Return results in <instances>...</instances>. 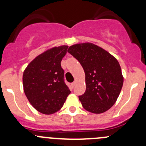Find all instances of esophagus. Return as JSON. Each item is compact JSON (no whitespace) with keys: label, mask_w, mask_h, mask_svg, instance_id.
<instances>
[{"label":"esophagus","mask_w":146,"mask_h":146,"mask_svg":"<svg viewBox=\"0 0 146 146\" xmlns=\"http://www.w3.org/2000/svg\"><path fill=\"white\" fill-rule=\"evenodd\" d=\"M76 85V81H75V82H72V83H71V85H72V87H74L75 85Z\"/></svg>","instance_id":"obj_1"}]
</instances>
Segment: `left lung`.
Returning <instances> with one entry per match:
<instances>
[{"label": "left lung", "mask_w": 146, "mask_h": 146, "mask_svg": "<svg viewBox=\"0 0 146 146\" xmlns=\"http://www.w3.org/2000/svg\"><path fill=\"white\" fill-rule=\"evenodd\" d=\"M85 71L86 90L79 100L87 111L101 114L117 101L123 83L118 61L104 48L90 42L76 44L68 49Z\"/></svg>", "instance_id": "1"}]
</instances>
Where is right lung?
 I'll return each instance as SVG.
<instances>
[{"label":"right lung","mask_w":146,"mask_h":146,"mask_svg":"<svg viewBox=\"0 0 146 146\" xmlns=\"http://www.w3.org/2000/svg\"><path fill=\"white\" fill-rule=\"evenodd\" d=\"M68 47L54 46L44 51L28 64L23 73L25 94L32 107L44 114L59 111L70 93L61 66Z\"/></svg>","instance_id":"add662e5"}]
</instances>
